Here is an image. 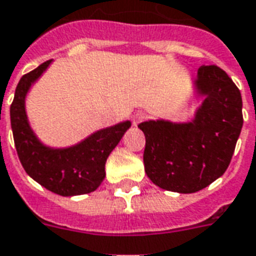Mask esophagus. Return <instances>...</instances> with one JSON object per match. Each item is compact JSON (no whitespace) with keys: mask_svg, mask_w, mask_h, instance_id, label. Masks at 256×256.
<instances>
[{"mask_svg":"<svg viewBox=\"0 0 256 256\" xmlns=\"http://www.w3.org/2000/svg\"><path fill=\"white\" fill-rule=\"evenodd\" d=\"M146 118H147V113L143 112V110H139V112H136L135 114H134V118H132V121H134V126L139 124V122L144 121Z\"/></svg>","mask_w":256,"mask_h":256,"instance_id":"obj_1","label":"esophagus"}]
</instances>
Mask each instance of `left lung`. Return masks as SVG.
I'll return each instance as SVG.
<instances>
[{
    "label": "left lung",
    "mask_w": 256,
    "mask_h": 256,
    "mask_svg": "<svg viewBox=\"0 0 256 256\" xmlns=\"http://www.w3.org/2000/svg\"><path fill=\"white\" fill-rule=\"evenodd\" d=\"M205 96L193 121H144V168L154 184L176 193H196L228 168L243 126L242 94L226 71L201 66L194 80Z\"/></svg>",
    "instance_id": "8db88e82"
}]
</instances>
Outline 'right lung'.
I'll return each instance as SVG.
<instances>
[{
  "mask_svg": "<svg viewBox=\"0 0 256 256\" xmlns=\"http://www.w3.org/2000/svg\"><path fill=\"white\" fill-rule=\"evenodd\" d=\"M51 60L21 76L10 105V124L17 155L26 174L52 193L70 197L92 193L105 178V162L130 121L97 130L68 148H50L30 130L26 113V96L30 84L43 74Z\"/></svg>",
  "mask_w": 256,
  "mask_h": 256,
  "instance_id": "right-lung-1",
  "label": "right lung"
}]
</instances>
